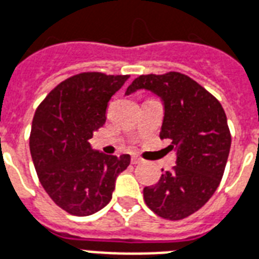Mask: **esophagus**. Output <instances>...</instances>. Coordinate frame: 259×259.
<instances>
[{
  "mask_svg": "<svg viewBox=\"0 0 259 259\" xmlns=\"http://www.w3.org/2000/svg\"><path fill=\"white\" fill-rule=\"evenodd\" d=\"M141 162H143V158L139 156V155H133V156H132V163L133 164H139L141 163Z\"/></svg>",
  "mask_w": 259,
  "mask_h": 259,
  "instance_id": "34e87169",
  "label": "esophagus"
}]
</instances>
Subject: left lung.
<instances>
[{
  "instance_id": "1",
  "label": "left lung",
  "mask_w": 259,
  "mask_h": 259,
  "mask_svg": "<svg viewBox=\"0 0 259 259\" xmlns=\"http://www.w3.org/2000/svg\"><path fill=\"white\" fill-rule=\"evenodd\" d=\"M159 96L164 105L160 139H170L177 160L152 187L144 200L164 220H183L203 207L221 183L231 149V132L221 103L188 75L170 71L140 75L126 89Z\"/></svg>"
}]
</instances>
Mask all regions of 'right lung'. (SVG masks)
Segmentation results:
<instances>
[{
	"instance_id": "1",
	"label": "right lung",
	"mask_w": 259,
	"mask_h": 259,
	"mask_svg": "<svg viewBox=\"0 0 259 259\" xmlns=\"http://www.w3.org/2000/svg\"><path fill=\"white\" fill-rule=\"evenodd\" d=\"M129 75L81 72L67 78L38 105L30 152L39 183L59 207L72 215L95 214L110 203L115 181L130 155L93 151L89 140L105 123L111 97Z\"/></svg>"
}]
</instances>
